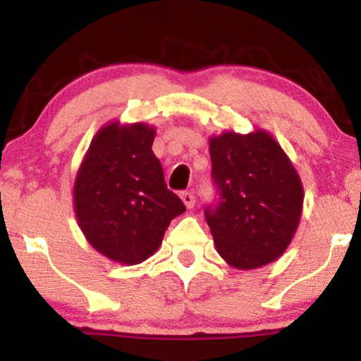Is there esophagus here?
Instances as JSON below:
<instances>
[{
    "instance_id": "1",
    "label": "esophagus",
    "mask_w": 361,
    "mask_h": 361,
    "mask_svg": "<svg viewBox=\"0 0 361 361\" xmlns=\"http://www.w3.org/2000/svg\"><path fill=\"white\" fill-rule=\"evenodd\" d=\"M180 196H181V200H183V203L186 204V208H193L195 207L193 191H183V193H181Z\"/></svg>"
}]
</instances>
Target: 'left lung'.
<instances>
[{"label": "left lung", "instance_id": "1", "mask_svg": "<svg viewBox=\"0 0 361 361\" xmlns=\"http://www.w3.org/2000/svg\"><path fill=\"white\" fill-rule=\"evenodd\" d=\"M218 202L204 208L214 246L228 264L253 270L285 253L303 208V185L275 138L258 130L209 140Z\"/></svg>", "mask_w": 361, "mask_h": 361}]
</instances>
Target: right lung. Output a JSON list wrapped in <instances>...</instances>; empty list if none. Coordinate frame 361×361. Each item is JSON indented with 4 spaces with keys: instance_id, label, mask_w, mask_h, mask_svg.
Wrapping results in <instances>:
<instances>
[{
    "instance_id": "1",
    "label": "right lung",
    "mask_w": 361,
    "mask_h": 361,
    "mask_svg": "<svg viewBox=\"0 0 361 361\" xmlns=\"http://www.w3.org/2000/svg\"><path fill=\"white\" fill-rule=\"evenodd\" d=\"M154 128L109 123L94 135L73 188L78 225L97 252L138 264L152 257L185 204L166 188Z\"/></svg>"
}]
</instances>
